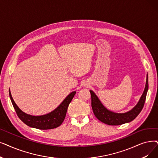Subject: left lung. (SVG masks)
I'll return each instance as SVG.
<instances>
[{
    "instance_id": "obj_1",
    "label": "left lung",
    "mask_w": 158,
    "mask_h": 158,
    "mask_svg": "<svg viewBox=\"0 0 158 158\" xmlns=\"http://www.w3.org/2000/svg\"><path fill=\"white\" fill-rule=\"evenodd\" d=\"M148 89V75L147 76L146 85L143 95L138 102V103L131 110L124 114H117L108 110L101 104V102L95 94L90 90L92 98V108L95 116L100 121L108 125H120L133 121L142 110L145 105L147 94Z\"/></svg>"
}]
</instances>
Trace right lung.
<instances>
[{
	"label": "right lung",
	"instance_id": "add662e5",
	"mask_svg": "<svg viewBox=\"0 0 158 158\" xmlns=\"http://www.w3.org/2000/svg\"><path fill=\"white\" fill-rule=\"evenodd\" d=\"M9 94L12 105L20 120L30 127L40 130H48L57 128L62 124L66 117L68 105L74 97L75 92H73L68 95L62 103L53 111L40 116H33L23 112L13 101L10 90H9Z\"/></svg>",
	"mask_w": 158,
	"mask_h": 158
}]
</instances>
